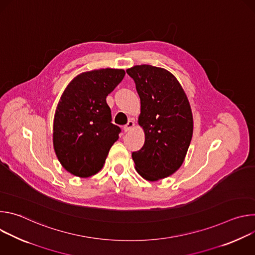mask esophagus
Here are the masks:
<instances>
[{"label":"esophagus","mask_w":255,"mask_h":255,"mask_svg":"<svg viewBox=\"0 0 255 255\" xmlns=\"http://www.w3.org/2000/svg\"><path fill=\"white\" fill-rule=\"evenodd\" d=\"M133 126H134V122H133L132 120H129V121H128V123H127L126 125H124L123 129H124V131H125V132H127V131L131 130V129L133 128Z\"/></svg>","instance_id":"1"}]
</instances>
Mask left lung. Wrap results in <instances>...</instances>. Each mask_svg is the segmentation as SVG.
Returning <instances> with one entry per match:
<instances>
[{"instance_id": "left-lung-1", "label": "left lung", "mask_w": 255, "mask_h": 255, "mask_svg": "<svg viewBox=\"0 0 255 255\" xmlns=\"http://www.w3.org/2000/svg\"><path fill=\"white\" fill-rule=\"evenodd\" d=\"M126 72L140 98L138 122L145 132L144 145L132 158L143 178L158 180L184 162L193 136L190 103L174 76L163 68L141 64Z\"/></svg>"}]
</instances>
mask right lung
<instances>
[{
    "mask_svg": "<svg viewBox=\"0 0 255 255\" xmlns=\"http://www.w3.org/2000/svg\"><path fill=\"white\" fill-rule=\"evenodd\" d=\"M123 69L102 68L72 80L57 105L53 146L61 165L70 173L89 177L99 172L121 129L112 123L106 102L123 80Z\"/></svg>",
    "mask_w": 255,
    "mask_h": 255,
    "instance_id": "1",
    "label": "right lung"
}]
</instances>
